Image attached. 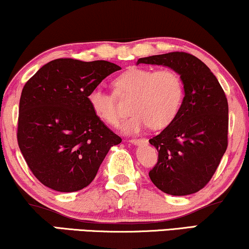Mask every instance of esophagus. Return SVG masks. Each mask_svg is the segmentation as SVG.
<instances>
[{"label": "esophagus", "mask_w": 249, "mask_h": 249, "mask_svg": "<svg viewBox=\"0 0 249 249\" xmlns=\"http://www.w3.org/2000/svg\"><path fill=\"white\" fill-rule=\"evenodd\" d=\"M130 142L132 144H135V146H142V144L147 143L146 139H131Z\"/></svg>", "instance_id": "34e87169"}]
</instances>
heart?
<instances>
[{
  "label": "heart",
  "instance_id": "1",
  "mask_svg": "<svg viewBox=\"0 0 249 249\" xmlns=\"http://www.w3.org/2000/svg\"><path fill=\"white\" fill-rule=\"evenodd\" d=\"M115 88L119 96H132L133 115L122 126L126 133H139L148 126L155 130L168 126L177 117L184 97L182 81L172 70L132 68L116 78ZM87 101L97 118L111 126L118 124L115 94L95 86L87 94Z\"/></svg>",
  "mask_w": 249,
  "mask_h": 249
}]
</instances>
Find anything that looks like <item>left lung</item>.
Here are the masks:
<instances>
[{
	"instance_id": "obj_1",
	"label": "left lung",
	"mask_w": 249,
	"mask_h": 249,
	"mask_svg": "<svg viewBox=\"0 0 249 249\" xmlns=\"http://www.w3.org/2000/svg\"><path fill=\"white\" fill-rule=\"evenodd\" d=\"M162 65L179 74L184 99L175 121L149 140L159 162L149 171L153 184L170 195L196 193L208 184L228 147L229 106L215 74L187 53H169L138 59Z\"/></svg>"
}]
</instances>
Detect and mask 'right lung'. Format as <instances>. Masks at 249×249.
<instances>
[{
  "instance_id": "1",
  "label": "right lung",
  "mask_w": 249,
  "mask_h": 249,
  "mask_svg": "<svg viewBox=\"0 0 249 249\" xmlns=\"http://www.w3.org/2000/svg\"><path fill=\"white\" fill-rule=\"evenodd\" d=\"M121 70L107 61L58 58L25 84L17 139L33 175L57 192L88 186L109 149L122 142L87 101L93 87Z\"/></svg>"
}]
</instances>
